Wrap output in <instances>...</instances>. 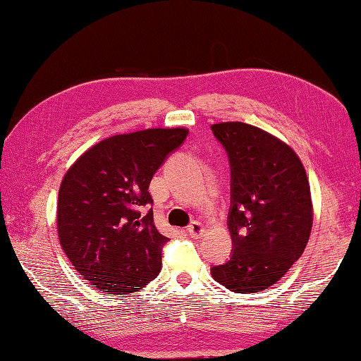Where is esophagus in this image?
Listing matches in <instances>:
<instances>
[{"instance_id":"obj_1","label":"esophagus","mask_w":361,"mask_h":361,"mask_svg":"<svg viewBox=\"0 0 361 361\" xmlns=\"http://www.w3.org/2000/svg\"><path fill=\"white\" fill-rule=\"evenodd\" d=\"M187 233L192 237H200L204 234V226L200 221H193L190 226L187 228Z\"/></svg>"}]
</instances>
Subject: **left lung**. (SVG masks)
<instances>
[{"mask_svg":"<svg viewBox=\"0 0 361 361\" xmlns=\"http://www.w3.org/2000/svg\"><path fill=\"white\" fill-rule=\"evenodd\" d=\"M212 132L231 163L228 226L234 251L210 274L235 294H255L281 280L307 247L310 182L294 149L262 128L220 122Z\"/></svg>","mask_w":361,"mask_h":361,"instance_id":"obj_1","label":"left lung"}]
</instances>
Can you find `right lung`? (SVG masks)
<instances>
[{
  "label": "right lung",
  "instance_id": "add662e5",
  "mask_svg": "<svg viewBox=\"0 0 361 361\" xmlns=\"http://www.w3.org/2000/svg\"><path fill=\"white\" fill-rule=\"evenodd\" d=\"M188 135L146 128L114 135L67 169L58 195V237L73 269L108 294H133L160 274L168 237L154 224L149 183Z\"/></svg>",
  "mask_w": 361,
  "mask_h": 361
}]
</instances>
